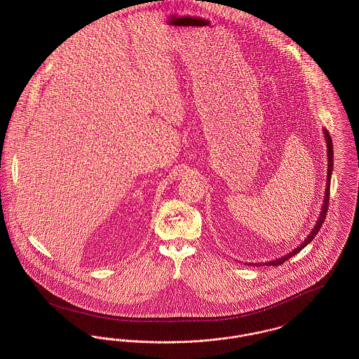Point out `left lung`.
<instances>
[{"label":"left lung","instance_id":"8db88e82","mask_svg":"<svg viewBox=\"0 0 359 359\" xmlns=\"http://www.w3.org/2000/svg\"><path fill=\"white\" fill-rule=\"evenodd\" d=\"M323 133H325V147H327V158H328V164H327V183H325V201H323V205H322V211H320V215L316 221V224L313 226L312 231L308 234L307 238L304 239L297 248H294L292 252H290L288 255L285 256L280 257V258H276L273 261H268V262H259V264H249V265H253V266H262V265H281L283 262L288 261L290 257L297 255L302 249H304L307 246L308 243L312 241V239L316 237V234L319 233L322 224L325 222V215H327V210H328V201H330V184H331V175H332V167H334V154H332V140L330 137V133L327 132V129H323Z\"/></svg>","mask_w":359,"mask_h":359}]
</instances>
